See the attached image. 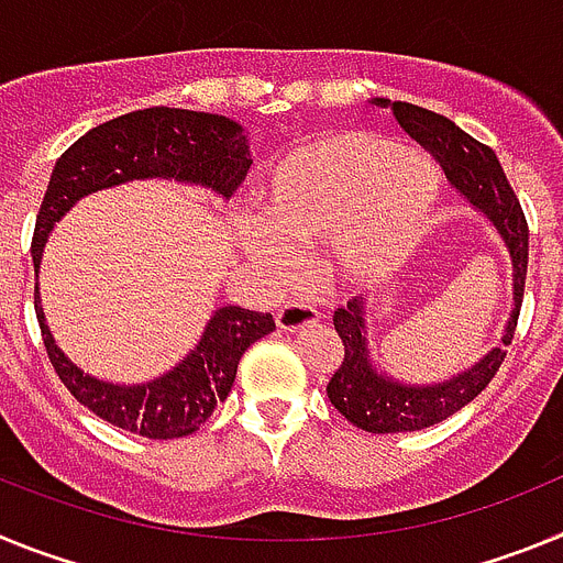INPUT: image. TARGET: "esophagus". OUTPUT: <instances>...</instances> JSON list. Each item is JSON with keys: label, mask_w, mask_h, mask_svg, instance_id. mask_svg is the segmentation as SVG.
<instances>
[{"label": "esophagus", "mask_w": 563, "mask_h": 563, "mask_svg": "<svg viewBox=\"0 0 563 563\" xmlns=\"http://www.w3.org/2000/svg\"><path fill=\"white\" fill-rule=\"evenodd\" d=\"M318 318H321V312H318L316 307L301 305V301H290V305H285L276 312V327L282 332H298L318 324Z\"/></svg>", "instance_id": "34e87169"}]
</instances>
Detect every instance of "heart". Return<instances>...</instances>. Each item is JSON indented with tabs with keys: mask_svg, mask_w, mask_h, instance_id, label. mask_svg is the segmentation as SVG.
Masks as SVG:
<instances>
[{
	"mask_svg": "<svg viewBox=\"0 0 563 563\" xmlns=\"http://www.w3.org/2000/svg\"><path fill=\"white\" fill-rule=\"evenodd\" d=\"M440 172L420 152L346 129L278 157L256 186L247 253L287 273L292 251L332 242L350 282H372L409 256L440 208Z\"/></svg>",
	"mask_w": 563,
	"mask_h": 563,
	"instance_id": "b5f03b06",
	"label": "heart"
}]
</instances>
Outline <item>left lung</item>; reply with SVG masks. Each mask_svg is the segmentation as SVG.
<instances>
[{"label":"left lung","mask_w":563,"mask_h":563,"mask_svg":"<svg viewBox=\"0 0 563 563\" xmlns=\"http://www.w3.org/2000/svg\"><path fill=\"white\" fill-rule=\"evenodd\" d=\"M375 107L391 109L406 132L440 161L449 174L451 186L456 188L467 206L479 211L510 256V316L501 330V343L487 350L474 366L431 383H409L386 372L372 355V310H366L361 298L338 307L332 321L343 341V361L327 383V397L352 426L372 434H397V431H420L449 420L467 402L474 400L487 383L494 380L505 361V346H510L519 321L521 296H525L527 276V222L521 213L514 188L507 183L494 148L482 146L471 134L462 132L454 121L415 107L406 101L372 98Z\"/></svg>","instance_id":"8db88e82"}]
</instances>
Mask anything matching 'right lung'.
I'll list each match as a JSON object with an SVG mask.
<instances>
[{"label":"right lung","instance_id":"1","mask_svg":"<svg viewBox=\"0 0 563 563\" xmlns=\"http://www.w3.org/2000/svg\"><path fill=\"white\" fill-rule=\"evenodd\" d=\"M251 168V146L242 123L225 114L152 107L121 114L89 129L62 154L49 174L47 194L33 231V271L38 276L49 233L84 197L132 180H174L231 200ZM36 318L49 363L81 406L118 429L148 440L194 434L228 397L239 357L251 343L276 330L271 312L217 307L200 341L161 377L112 383L84 372L56 343L36 285Z\"/></svg>","mask_w":563,"mask_h":563}]
</instances>
